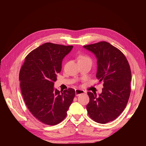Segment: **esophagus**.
Returning a JSON list of instances; mask_svg holds the SVG:
<instances>
[{"mask_svg": "<svg viewBox=\"0 0 146 146\" xmlns=\"http://www.w3.org/2000/svg\"><path fill=\"white\" fill-rule=\"evenodd\" d=\"M84 93H85V91H84L83 90H78V89L76 90V96H79V95L84 94Z\"/></svg>", "mask_w": 146, "mask_h": 146, "instance_id": "1", "label": "esophagus"}]
</instances>
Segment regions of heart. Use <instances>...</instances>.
I'll use <instances>...</instances> for the list:
<instances>
[{
    "mask_svg": "<svg viewBox=\"0 0 146 146\" xmlns=\"http://www.w3.org/2000/svg\"><path fill=\"white\" fill-rule=\"evenodd\" d=\"M90 61L91 62V60L89 56L84 55H81L78 57V61Z\"/></svg>",
    "mask_w": 146,
    "mask_h": 146,
    "instance_id": "heart-1",
    "label": "heart"
}]
</instances>
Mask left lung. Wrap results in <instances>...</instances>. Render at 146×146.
Wrapping results in <instances>:
<instances>
[{"mask_svg":"<svg viewBox=\"0 0 146 146\" xmlns=\"http://www.w3.org/2000/svg\"><path fill=\"white\" fill-rule=\"evenodd\" d=\"M83 47L95 55L98 60L96 77L99 82H104L102 92L99 96L88 92V113L93 121L106 123L116 119L127 104L131 92L130 65L123 53L107 42Z\"/></svg>","mask_w":146,"mask_h":146,"instance_id":"8db88e82","label":"left lung"}]
</instances>
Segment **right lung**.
<instances>
[{
  "label": "right lung",
  "instance_id": "add662e5",
  "mask_svg": "<svg viewBox=\"0 0 146 146\" xmlns=\"http://www.w3.org/2000/svg\"><path fill=\"white\" fill-rule=\"evenodd\" d=\"M72 48L44 43L29 53L21 68L19 79L25 103L33 116L46 125L63 120L76 95L72 88L61 92L54 87L63 59Z\"/></svg>",
  "mask_w": 146,
  "mask_h": 146
}]
</instances>
